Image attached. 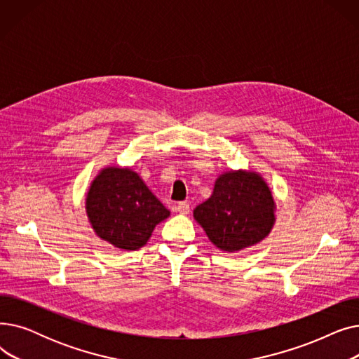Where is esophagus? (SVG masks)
<instances>
[{
    "mask_svg": "<svg viewBox=\"0 0 359 359\" xmlns=\"http://www.w3.org/2000/svg\"><path fill=\"white\" fill-rule=\"evenodd\" d=\"M176 211L179 214H182V215H187V214H189V211H191V206H189V203H187V202H179L176 205Z\"/></svg>",
    "mask_w": 359,
    "mask_h": 359,
    "instance_id": "esophagus-1",
    "label": "esophagus"
}]
</instances>
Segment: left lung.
<instances>
[{"instance_id": "1", "label": "left lung", "mask_w": 359, "mask_h": 359, "mask_svg": "<svg viewBox=\"0 0 359 359\" xmlns=\"http://www.w3.org/2000/svg\"><path fill=\"white\" fill-rule=\"evenodd\" d=\"M276 205L259 173L231 170L218 176L210 199L194 210L212 244L224 252H240L266 238L275 224Z\"/></svg>"}]
</instances>
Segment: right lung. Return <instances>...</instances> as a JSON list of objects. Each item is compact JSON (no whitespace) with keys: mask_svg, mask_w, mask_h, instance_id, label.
<instances>
[{"mask_svg":"<svg viewBox=\"0 0 359 359\" xmlns=\"http://www.w3.org/2000/svg\"><path fill=\"white\" fill-rule=\"evenodd\" d=\"M86 212L94 233L122 250L145 246L156 225L170 215L137 172L115 165L91 182Z\"/></svg>","mask_w":359,"mask_h":359,"instance_id":"right-lung-1","label":"right lung"}]
</instances>
